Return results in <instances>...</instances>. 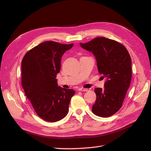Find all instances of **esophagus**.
Wrapping results in <instances>:
<instances>
[{
    "instance_id": "34e87169",
    "label": "esophagus",
    "mask_w": 151,
    "mask_h": 151,
    "mask_svg": "<svg viewBox=\"0 0 151 151\" xmlns=\"http://www.w3.org/2000/svg\"><path fill=\"white\" fill-rule=\"evenodd\" d=\"M79 91H88V89H86V88H81L79 89Z\"/></svg>"
}]
</instances>
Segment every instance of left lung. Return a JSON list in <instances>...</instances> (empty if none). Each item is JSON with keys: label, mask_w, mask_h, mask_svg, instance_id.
I'll use <instances>...</instances> for the list:
<instances>
[{"label": "left lung", "mask_w": 151, "mask_h": 151, "mask_svg": "<svg viewBox=\"0 0 151 151\" xmlns=\"http://www.w3.org/2000/svg\"><path fill=\"white\" fill-rule=\"evenodd\" d=\"M81 47L91 52L97 61L98 72L106 77L104 88H96L94 115L109 117L122 108L132 79L131 57L124 45L104 37L95 38Z\"/></svg>", "instance_id": "8db88e82"}]
</instances>
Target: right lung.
I'll return each mask as SVG.
<instances>
[{
	"instance_id": "obj_1",
	"label": "right lung",
	"mask_w": 151,
	"mask_h": 151,
	"mask_svg": "<svg viewBox=\"0 0 151 151\" xmlns=\"http://www.w3.org/2000/svg\"><path fill=\"white\" fill-rule=\"evenodd\" d=\"M74 44L48 41L27 52L21 62V85L36 114L43 120L55 122L68 113L72 89L58 86L57 74L62 57Z\"/></svg>"
}]
</instances>
